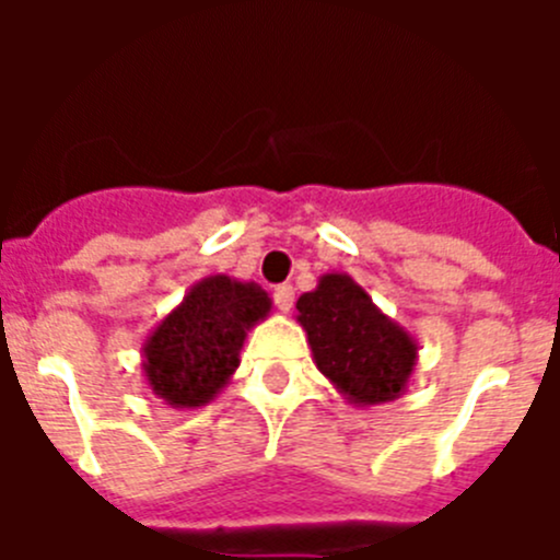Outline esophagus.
I'll return each mask as SVG.
<instances>
[{
    "mask_svg": "<svg viewBox=\"0 0 560 560\" xmlns=\"http://www.w3.org/2000/svg\"><path fill=\"white\" fill-rule=\"evenodd\" d=\"M271 296H275L277 308L283 311V314H289L291 305H294V289H291L289 283H283V285H277L275 294H271Z\"/></svg>",
    "mask_w": 560,
    "mask_h": 560,
    "instance_id": "esophagus-1",
    "label": "esophagus"
}]
</instances>
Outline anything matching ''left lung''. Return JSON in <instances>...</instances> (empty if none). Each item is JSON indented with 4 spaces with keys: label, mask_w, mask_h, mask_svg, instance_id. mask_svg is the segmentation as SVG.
Wrapping results in <instances>:
<instances>
[{
    "label": "left lung",
    "mask_w": 560,
    "mask_h": 560,
    "mask_svg": "<svg viewBox=\"0 0 560 560\" xmlns=\"http://www.w3.org/2000/svg\"><path fill=\"white\" fill-rule=\"evenodd\" d=\"M316 370L353 407H378L407 393L418 339L387 316L350 275L328 271L296 300Z\"/></svg>",
    "instance_id": "left-lung-1"
}]
</instances>
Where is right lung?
Masks as SVG:
<instances>
[{"label":"right lung","mask_w":560,"mask_h":560,"mask_svg":"<svg viewBox=\"0 0 560 560\" xmlns=\"http://www.w3.org/2000/svg\"><path fill=\"white\" fill-rule=\"evenodd\" d=\"M269 314L271 296L257 283L226 275L192 283L142 341L148 389L173 409L207 407L235 375L246 334Z\"/></svg>","instance_id":"obj_1"}]
</instances>
